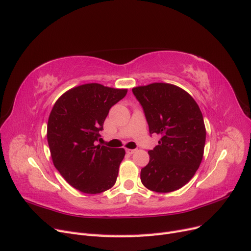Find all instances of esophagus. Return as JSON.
<instances>
[{"instance_id": "1", "label": "esophagus", "mask_w": 251, "mask_h": 251, "mask_svg": "<svg viewBox=\"0 0 251 251\" xmlns=\"http://www.w3.org/2000/svg\"><path fill=\"white\" fill-rule=\"evenodd\" d=\"M135 151H136V150H132V149H126V154H128V155H132V154H134V153H135Z\"/></svg>"}]
</instances>
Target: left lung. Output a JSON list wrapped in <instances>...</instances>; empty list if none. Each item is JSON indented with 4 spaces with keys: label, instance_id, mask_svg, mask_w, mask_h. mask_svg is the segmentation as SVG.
Masks as SVG:
<instances>
[{
    "label": "left lung",
    "instance_id": "8db88e82",
    "mask_svg": "<svg viewBox=\"0 0 251 251\" xmlns=\"http://www.w3.org/2000/svg\"><path fill=\"white\" fill-rule=\"evenodd\" d=\"M142 105L150 134L161 135L149 151L141 170L142 184L150 191L170 193L191 180L202 161L206 130L198 103L172 83L154 82L132 89Z\"/></svg>",
    "mask_w": 251,
    "mask_h": 251
}]
</instances>
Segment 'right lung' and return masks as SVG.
<instances>
[{"instance_id": "1", "label": "right lung", "mask_w": 251, "mask_h": 251, "mask_svg": "<svg viewBox=\"0 0 251 251\" xmlns=\"http://www.w3.org/2000/svg\"><path fill=\"white\" fill-rule=\"evenodd\" d=\"M127 89L85 83L68 90L53 105L47 140L53 164L64 179L85 194H100L115 184L124 149L98 144L112 105Z\"/></svg>"}]
</instances>
